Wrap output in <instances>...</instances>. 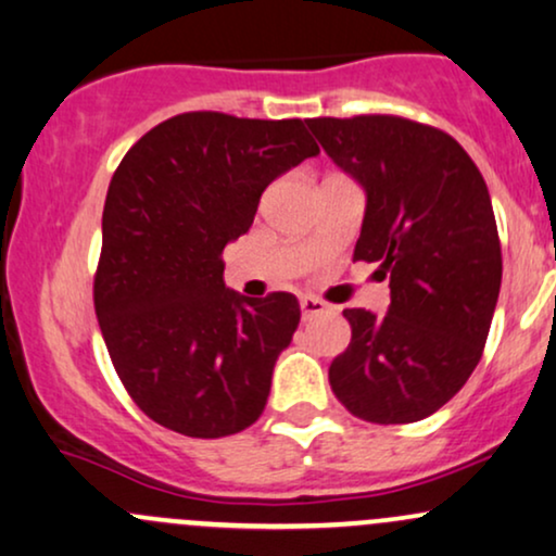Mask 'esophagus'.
I'll return each mask as SVG.
<instances>
[{
  "instance_id": "34e87169",
  "label": "esophagus",
  "mask_w": 556,
  "mask_h": 556,
  "mask_svg": "<svg viewBox=\"0 0 556 556\" xmlns=\"http://www.w3.org/2000/svg\"><path fill=\"white\" fill-rule=\"evenodd\" d=\"M300 311H303V318L308 321V318L327 314L329 308H327V303L318 298H300Z\"/></svg>"
}]
</instances>
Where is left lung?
Instances as JSON below:
<instances>
[{
	"label": "left lung",
	"mask_w": 556,
	"mask_h": 556,
	"mask_svg": "<svg viewBox=\"0 0 556 556\" xmlns=\"http://www.w3.org/2000/svg\"><path fill=\"white\" fill-rule=\"evenodd\" d=\"M366 190L355 261L389 277L387 316L344 308L353 340L329 384L368 424H413L460 392L486 344L502 285L489 188L455 138L392 114L308 119Z\"/></svg>",
	"instance_id": "obj_1"
}]
</instances>
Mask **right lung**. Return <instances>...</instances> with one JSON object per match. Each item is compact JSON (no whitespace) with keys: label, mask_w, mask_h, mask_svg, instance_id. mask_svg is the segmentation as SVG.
Returning a JSON list of instances; mask_svg holds the SVG:
<instances>
[{"label":"right lung","mask_w":556,"mask_h":556,"mask_svg":"<svg viewBox=\"0 0 556 556\" xmlns=\"http://www.w3.org/2000/svg\"><path fill=\"white\" fill-rule=\"evenodd\" d=\"M318 154L303 119L185 112L127 151L101 219L93 305L132 402L164 429L219 439L256 424L298 298L225 287L227 242L271 180Z\"/></svg>","instance_id":"obj_1"}]
</instances>
